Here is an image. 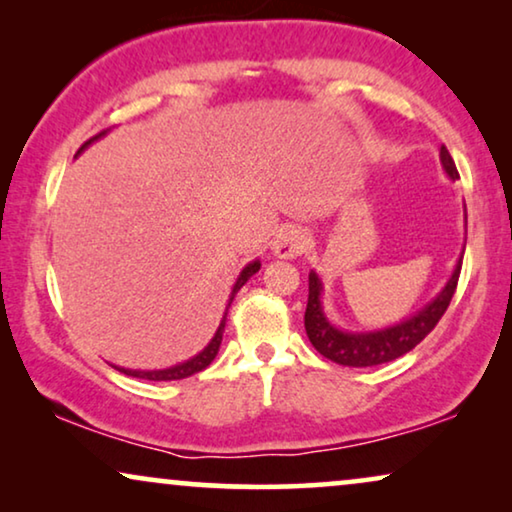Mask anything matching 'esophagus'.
Segmentation results:
<instances>
[{
    "instance_id": "1",
    "label": "esophagus",
    "mask_w": 512,
    "mask_h": 512,
    "mask_svg": "<svg viewBox=\"0 0 512 512\" xmlns=\"http://www.w3.org/2000/svg\"><path fill=\"white\" fill-rule=\"evenodd\" d=\"M307 247V233L303 228H284L282 233L277 235V240L272 242V254L277 258H296L305 251Z\"/></svg>"
}]
</instances>
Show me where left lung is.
I'll return each instance as SVG.
<instances>
[{"mask_svg":"<svg viewBox=\"0 0 512 512\" xmlns=\"http://www.w3.org/2000/svg\"><path fill=\"white\" fill-rule=\"evenodd\" d=\"M440 165L447 177L452 181L459 179L457 167L450 151L440 146ZM461 261H464V251H461L457 265H454L450 279H447L443 289L436 298H431L424 307H419L415 314L398 321L394 326L377 328V331H345L338 328L331 319L326 317L324 303H321V293H324V284L317 272H310V296H307V310H305V331L310 338L312 347L317 349L321 356L331 359L340 366L349 368H368L380 366V363H389L398 359V356L408 354L415 349L426 335H429L436 324L443 317L447 305L457 291Z\"/></svg>","mask_w":512,"mask_h":512,"instance_id":"obj_1","label":"left lung"}]
</instances>
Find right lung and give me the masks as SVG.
<instances>
[{
	"instance_id": "obj_1",
	"label": "right lung",
	"mask_w": 512,
	"mask_h": 512,
	"mask_svg": "<svg viewBox=\"0 0 512 512\" xmlns=\"http://www.w3.org/2000/svg\"><path fill=\"white\" fill-rule=\"evenodd\" d=\"M107 132H109V130H102L100 135H95L93 139H88V142L83 144L81 149H79V153H81L83 149H88V146L93 144V142H97V139H100V137L107 135ZM258 270H261V261H258V258H256V261H251V263L244 265L240 275H237L235 284H233V291H230V298H228L226 312H223L221 324H219V328H216L214 338L207 342V347L202 349V352H198L195 356H191V359H188V361H181V363H177V366H170V368H163V370H132V368H121V366H114V368H116V370H121V373H125V375H130V377H139V380H151V382L184 380V377H191V375H195V373H200V370H205V368L209 366V363L214 361V356L219 354V347H221V340H223V328H226L228 307H230V303H233L235 293L240 291L242 286L249 282V277H254Z\"/></svg>"
}]
</instances>
